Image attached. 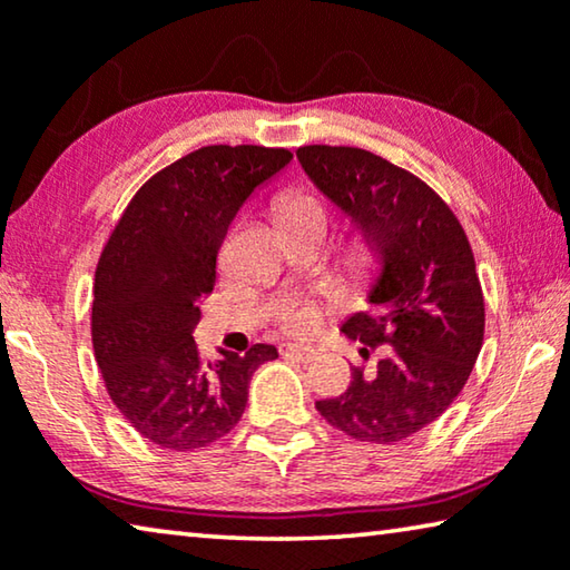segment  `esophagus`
I'll return each mask as SVG.
<instances>
[{
  "label": "esophagus",
  "mask_w": 570,
  "mask_h": 570,
  "mask_svg": "<svg viewBox=\"0 0 570 570\" xmlns=\"http://www.w3.org/2000/svg\"><path fill=\"white\" fill-rule=\"evenodd\" d=\"M282 355L299 360V363H312V360H317V350L306 347L302 342H288V345H282Z\"/></svg>",
  "instance_id": "obj_1"
}]
</instances>
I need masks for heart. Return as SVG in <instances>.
Returning <instances> with one entry per match:
<instances>
[{
    "label": "heart",
    "mask_w": 570,
    "mask_h": 570,
    "mask_svg": "<svg viewBox=\"0 0 570 570\" xmlns=\"http://www.w3.org/2000/svg\"><path fill=\"white\" fill-rule=\"evenodd\" d=\"M274 210L278 220L284 223V228H294V225H324L327 228V205L320 200V195H314L306 187H292L278 193L274 200ZM347 268L357 282H370L383 266V243L373 230H357L352 236L347 246ZM322 322V312L317 304L312 302H294L282 312V327L288 334H312L317 332Z\"/></svg>",
    "instance_id": "1"
}]
</instances>
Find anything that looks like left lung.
<instances>
[{
    "instance_id": "left-lung-1",
    "label": "left lung",
    "mask_w": 570,
    "mask_h": 570,
    "mask_svg": "<svg viewBox=\"0 0 570 570\" xmlns=\"http://www.w3.org/2000/svg\"><path fill=\"white\" fill-rule=\"evenodd\" d=\"M306 175L360 228L383 243V276L370 304L342 324L367 350L385 347L373 375L352 367L350 387L317 401L330 426L367 444H395L436 421L469 381L484 342V294L454 210L393 161L357 147L306 144Z\"/></svg>"
}]
</instances>
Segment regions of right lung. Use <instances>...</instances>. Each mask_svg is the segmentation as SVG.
<instances>
[{"instance_id":"add662e5","label":"right lung","mask_w":570,"mask_h":570,"mask_svg":"<svg viewBox=\"0 0 570 570\" xmlns=\"http://www.w3.org/2000/svg\"><path fill=\"white\" fill-rule=\"evenodd\" d=\"M294 155L213 144L159 169L126 205L94 278L90 340L108 399L151 444L210 446L236 429L274 345L205 360L193 330L215 286L218 248L243 200Z\"/></svg>"}]
</instances>
